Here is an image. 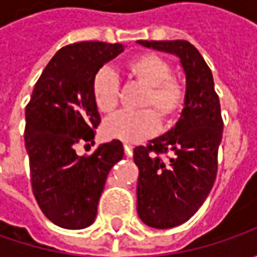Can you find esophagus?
Segmentation results:
<instances>
[{"mask_svg": "<svg viewBox=\"0 0 257 257\" xmlns=\"http://www.w3.org/2000/svg\"><path fill=\"white\" fill-rule=\"evenodd\" d=\"M124 152H125V156H127V157L133 156V146H130V144H124Z\"/></svg>", "mask_w": 257, "mask_h": 257, "instance_id": "34e87169", "label": "esophagus"}]
</instances>
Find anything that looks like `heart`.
Here are the masks:
<instances>
[{"label":"heart","instance_id":"b5f03b06","mask_svg":"<svg viewBox=\"0 0 257 257\" xmlns=\"http://www.w3.org/2000/svg\"><path fill=\"white\" fill-rule=\"evenodd\" d=\"M125 77L144 88L137 113H120L104 123V134L108 139L124 143H139L152 137L162 123H172L180 114L186 88L177 77L170 75V64L154 53L134 55L123 65ZM95 107L104 114H111L118 105L120 85L108 68L98 70L91 83Z\"/></svg>","mask_w":257,"mask_h":257}]
</instances>
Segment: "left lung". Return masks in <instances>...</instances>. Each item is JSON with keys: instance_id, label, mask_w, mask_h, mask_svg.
<instances>
[{"instance_id": "left-lung-1", "label": "left lung", "mask_w": 257, "mask_h": 257, "mask_svg": "<svg viewBox=\"0 0 257 257\" xmlns=\"http://www.w3.org/2000/svg\"><path fill=\"white\" fill-rule=\"evenodd\" d=\"M147 48L177 55L186 74V100L179 121L167 133L134 149L139 167L137 213L156 229L187 222L212 190L223 120L213 75L189 41H137ZM160 154H170L167 162Z\"/></svg>"}]
</instances>
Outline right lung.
<instances>
[{
  "mask_svg": "<svg viewBox=\"0 0 257 257\" xmlns=\"http://www.w3.org/2000/svg\"><path fill=\"white\" fill-rule=\"evenodd\" d=\"M120 53L121 44L101 41L65 45L47 64L25 107L33 193L45 217L64 229L94 222L107 174L124 156L120 140L100 144L90 156L75 153L77 144H93L101 121L91 93L94 75Z\"/></svg>",
  "mask_w": 257,
  "mask_h": 257,
  "instance_id": "1",
  "label": "right lung"
}]
</instances>
